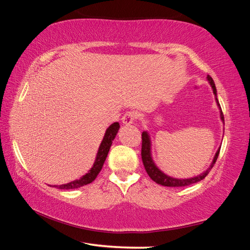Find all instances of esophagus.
<instances>
[{"mask_svg":"<svg viewBox=\"0 0 250 250\" xmlns=\"http://www.w3.org/2000/svg\"><path fill=\"white\" fill-rule=\"evenodd\" d=\"M135 118H137V116H135V112L128 111V112L125 113L124 117L121 118V121H122V124H124V125H129L131 124H133L134 120H135Z\"/></svg>","mask_w":250,"mask_h":250,"instance_id":"1","label":"esophagus"}]
</instances>
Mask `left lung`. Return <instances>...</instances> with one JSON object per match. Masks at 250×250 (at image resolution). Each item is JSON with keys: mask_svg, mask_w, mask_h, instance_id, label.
<instances>
[{"mask_svg": "<svg viewBox=\"0 0 250 250\" xmlns=\"http://www.w3.org/2000/svg\"><path fill=\"white\" fill-rule=\"evenodd\" d=\"M207 80L210 84L211 89H213V92L215 95V100H216L217 107L219 108V116H221V120L224 122V115L223 111L221 109V104H218V99H217V91H216V87H215L214 80L208 75L207 76ZM219 150L221 147H218V150L216 151V153L214 155V159L211 161L210 166L208 167L206 171L201 173L200 175L197 176H193L189 177V179H176V177H172L170 175H167L164 173L163 171H161L158 167V166L154 163L153 158H152V153H151V138L150 134L147 133V131H143L142 132V150H141V155H142V161H143V166L146 167V171L149 176L153 180L155 183L161 184L163 186H170V188H179V186H188L194 183H197V182L202 181L203 179H205V176L208 174L209 171L211 170V167H214L215 162L218 158L219 154Z\"/></svg>", "mask_w": 250, "mask_h": 250, "instance_id": "1", "label": "left lung"}]
</instances>
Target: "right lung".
Listing matches in <instances>:
<instances>
[{"mask_svg":"<svg viewBox=\"0 0 250 250\" xmlns=\"http://www.w3.org/2000/svg\"><path fill=\"white\" fill-rule=\"evenodd\" d=\"M119 128H120L119 122H115V124L110 125L109 128L105 130L104 137L103 139V141H101V143H100L98 152H97L94 166L91 167L90 170L88 171L86 174L83 175L80 179L71 181L67 184L54 185V186H56V188H58L59 189H73V188H82V186H83V185L90 184L91 182H94L97 175H98L99 172L101 171V168H103L105 158H107L108 152L110 150V146H111L113 139L116 138L118 131H119Z\"/></svg>","mask_w":250,"mask_h":250,"instance_id":"obj_1","label":"right lung"}]
</instances>
